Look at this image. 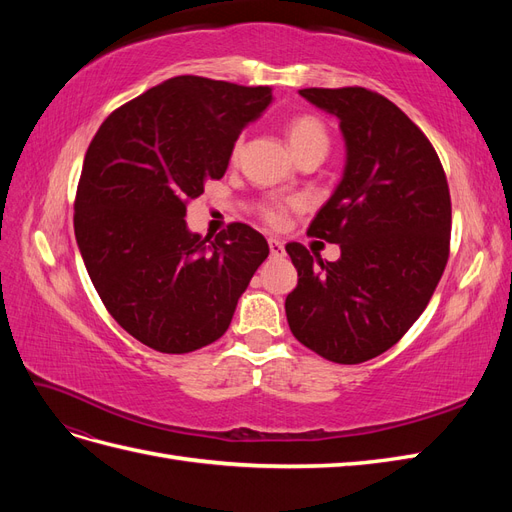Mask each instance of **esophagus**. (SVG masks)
<instances>
[{
    "mask_svg": "<svg viewBox=\"0 0 512 512\" xmlns=\"http://www.w3.org/2000/svg\"><path fill=\"white\" fill-rule=\"evenodd\" d=\"M269 250H271V256H275V258L284 256V241L269 237Z\"/></svg>",
    "mask_w": 512,
    "mask_h": 512,
    "instance_id": "34e87169",
    "label": "esophagus"
}]
</instances>
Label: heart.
Returning a JSON list of instances; mask_svg holds the SVG:
<instances>
[{
  "label": "heart",
  "mask_w": 512,
  "mask_h": 512,
  "mask_svg": "<svg viewBox=\"0 0 512 512\" xmlns=\"http://www.w3.org/2000/svg\"><path fill=\"white\" fill-rule=\"evenodd\" d=\"M286 136H288V143L294 151V156H299V153H303V151H312V149L327 153L329 143H331L324 123L314 115L292 117L286 126ZM239 151H241V141L232 145L230 158L235 160L239 156ZM288 209H290V205H286V203H265L260 207V215L269 226H282L286 220Z\"/></svg>",
  "instance_id": "1"
}]
</instances>
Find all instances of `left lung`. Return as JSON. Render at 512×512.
Listing matches in <instances>:
<instances>
[{"instance_id":"1","label":"left lung","mask_w":512,"mask_h":512,"mask_svg":"<svg viewBox=\"0 0 512 512\" xmlns=\"http://www.w3.org/2000/svg\"><path fill=\"white\" fill-rule=\"evenodd\" d=\"M339 119L344 177L307 228L337 243L324 262L301 243L286 297L292 335L327 361L356 365L395 346L425 312L448 260L451 194L436 149L391 100L365 87L301 89Z\"/></svg>"}]
</instances>
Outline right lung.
<instances>
[{"instance_id": "obj_1", "label": "right lung", "mask_w": 512, "mask_h": 512, "mask_svg": "<svg viewBox=\"0 0 512 512\" xmlns=\"http://www.w3.org/2000/svg\"><path fill=\"white\" fill-rule=\"evenodd\" d=\"M271 100V87L175 76L119 106L91 141L74 235L108 314L141 344L166 354L213 344L269 256L252 226L209 241L183 218Z\"/></svg>"}]
</instances>
